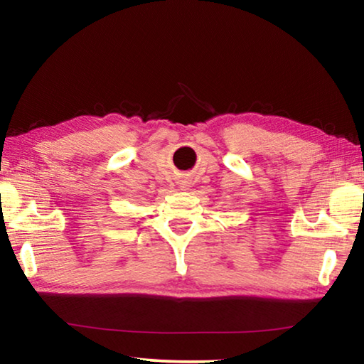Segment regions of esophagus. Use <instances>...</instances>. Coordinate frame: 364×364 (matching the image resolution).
Listing matches in <instances>:
<instances>
[{"label":"esophagus","mask_w":364,"mask_h":364,"mask_svg":"<svg viewBox=\"0 0 364 364\" xmlns=\"http://www.w3.org/2000/svg\"><path fill=\"white\" fill-rule=\"evenodd\" d=\"M181 184H183V183H181ZM181 188H186V186H184V184H183V186H181Z\"/></svg>","instance_id":"34e87169"}]
</instances>
